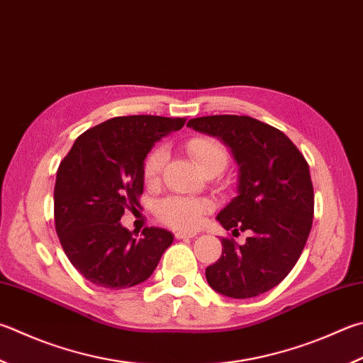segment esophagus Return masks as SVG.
<instances>
[{
	"instance_id": "1",
	"label": "esophagus",
	"mask_w": 363,
	"mask_h": 363,
	"mask_svg": "<svg viewBox=\"0 0 363 363\" xmlns=\"http://www.w3.org/2000/svg\"><path fill=\"white\" fill-rule=\"evenodd\" d=\"M196 233H192V232H176L174 233V238L176 240H187V238H195Z\"/></svg>"
}]
</instances>
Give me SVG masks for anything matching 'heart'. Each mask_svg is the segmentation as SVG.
Instances as JSON below:
<instances>
[{"instance_id": "1", "label": "heart", "mask_w": 363, "mask_h": 363, "mask_svg": "<svg viewBox=\"0 0 363 363\" xmlns=\"http://www.w3.org/2000/svg\"><path fill=\"white\" fill-rule=\"evenodd\" d=\"M187 152L199 164L203 173L225 169L228 163L227 149L209 136H196L186 144ZM167 162V150L159 146L146 155L143 163V179L146 186H155L160 179L163 164ZM213 209V204L204 199H189V196H168L155 208L157 219L164 225L177 230H194L203 222V217Z\"/></svg>"}]
</instances>
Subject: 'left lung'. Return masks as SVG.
<instances>
[{"mask_svg":"<svg viewBox=\"0 0 363 363\" xmlns=\"http://www.w3.org/2000/svg\"><path fill=\"white\" fill-rule=\"evenodd\" d=\"M187 127L220 138L240 167L238 196L217 220L249 232L240 246L222 238V255L206 268L208 284L232 298L268 292L291 273L311 232L314 192L309 167L281 130L249 116H206Z\"/></svg>","mask_w":363,"mask_h":363,"instance_id":"1","label":"left lung"}]
</instances>
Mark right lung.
<instances>
[{"mask_svg":"<svg viewBox=\"0 0 363 363\" xmlns=\"http://www.w3.org/2000/svg\"><path fill=\"white\" fill-rule=\"evenodd\" d=\"M186 118L114 117L77 138L57 171L55 230L79 273L106 289H127L154 273L173 242L163 228L133 238L121 225L125 209L141 208L143 163L154 144L184 127Z\"/></svg>","mask_w":363,"mask_h":363,"instance_id":"1","label":"right lung"}]
</instances>
